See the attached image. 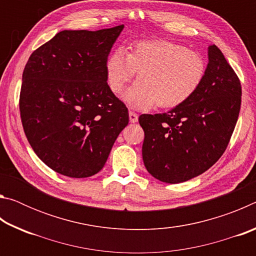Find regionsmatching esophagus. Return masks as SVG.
Masks as SVG:
<instances>
[{
    "instance_id": "1",
    "label": "esophagus",
    "mask_w": 256,
    "mask_h": 256,
    "mask_svg": "<svg viewBox=\"0 0 256 256\" xmlns=\"http://www.w3.org/2000/svg\"><path fill=\"white\" fill-rule=\"evenodd\" d=\"M128 116H130V122H131V123H136L138 122V115L136 114V112L130 110L128 112Z\"/></svg>"
}]
</instances>
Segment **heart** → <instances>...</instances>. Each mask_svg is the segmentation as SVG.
<instances>
[{"instance_id":"obj_1","label":"heart","mask_w":256,"mask_h":256,"mask_svg":"<svg viewBox=\"0 0 256 256\" xmlns=\"http://www.w3.org/2000/svg\"><path fill=\"white\" fill-rule=\"evenodd\" d=\"M138 72V82L125 94L130 105L148 110L175 108L192 98L204 80L206 64L196 50L168 40H138L112 50L106 60L110 89L120 94Z\"/></svg>"}]
</instances>
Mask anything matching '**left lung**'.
<instances>
[{
  "instance_id": "obj_1",
  "label": "left lung",
  "mask_w": 256,
  "mask_h": 256,
  "mask_svg": "<svg viewBox=\"0 0 256 256\" xmlns=\"http://www.w3.org/2000/svg\"><path fill=\"white\" fill-rule=\"evenodd\" d=\"M240 104V78L222 50L211 45L204 80L190 100L162 114L138 116L146 170L176 184L209 170L230 141Z\"/></svg>"
}]
</instances>
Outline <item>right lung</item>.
I'll list each match as a JSON object with an SVG mask.
<instances>
[{"instance_id":"right-lung-1","label":"right lung","mask_w":256,"mask_h":256,"mask_svg":"<svg viewBox=\"0 0 256 256\" xmlns=\"http://www.w3.org/2000/svg\"><path fill=\"white\" fill-rule=\"evenodd\" d=\"M123 28L63 30L26 64L19 98L24 131L34 154L58 174H97L128 124V108L106 76V60Z\"/></svg>"}]
</instances>
